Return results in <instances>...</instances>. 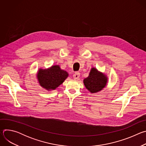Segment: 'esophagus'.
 <instances>
[{"instance_id": "34e87169", "label": "esophagus", "mask_w": 146, "mask_h": 146, "mask_svg": "<svg viewBox=\"0 0 146 146\" xmlns=\"http://www.w3.org/2000/svg\"><path fill=\"white\" fill-rule=\"evenodd\" d=\"M80 77V73L78 72H76L74 74H73V78L75 79V80H77Z\"/></svg>"}]
</instances>
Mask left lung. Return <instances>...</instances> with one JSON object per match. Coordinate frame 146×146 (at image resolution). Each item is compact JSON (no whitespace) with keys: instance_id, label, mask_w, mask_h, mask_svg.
Segmentation results:
<instances>
[{"instance_id":"1","label":"left lung","mask_w":146,"mask_h":146,"mask_svg":"<svg viewBox=\"0 0 146 146\" xmlns=\"http://www.w3.org/2000/svg\"><path fill=\"white\" fill-rule=\"evenodd\" d=\"M86 88L92 94L98 92L105 88L108 82L107 76L96 68H92L88 77L83 80Z\"/></svg>"}]
</instances>
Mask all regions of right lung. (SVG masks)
<instances>
[{
	"instance_id": "1",
	"label": "right lung",
	"mask_w": 146,
	"mask_h": 146,
	"mask_svg": "<svg viewBox=\"0 0 146 146\" xmlns=\"http://www.w3.org/2000/svg\"><path fill=\"white\" fill-rule=\"evenodd\" d=\"M68 76V73L62 70L59 65H54L47 69H39L37 74L40 86L48 91L55 90Z\"/></svg>"
}]
</instances>
